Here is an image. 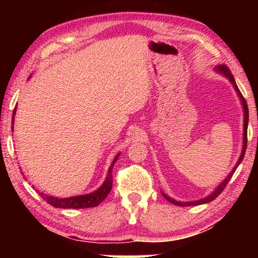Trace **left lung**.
<instances>
[{
    "label": "left lung",
    "mask_w": 258,
    "mask_h": 258,
    "mask_svg": "<svg viewBox=\"0 0 258 258\" xmlns=\"http://www.w3.org/2000/svg\"><path fill=\"white\" fill-rule=\"evenodd\" d=\"M215 69H216V72H218L220 74H222V75L225 76L229 81H230V82L232 83V86H234V88H235V90L237 91V95L239 96V98H241V101H242L243 111H244V133H243V148H242V153H241V156H239V158H238L237 163H236V165L234 167V169H232V171L230 172V174L228 175V177L225 178L224 181L222 182L221 184L218 185L216 189L214 190V192H211L209 196L204 197V199H202V200L194 201V202H178V201L172 200V199H170V197H169V196L165 195V194L162 192V195L164 196V199H165V200L169 201V202L172 203V204H176V206H181V207L199 206V204L208 203V202H211V201H214L215 199H216V197H217L218 195H220V194H221L222 191H223L225 186H227L228 182L230 181V178L232 177V175H234L235 170H236V169H237V167L239 165V163H241V162H242L243 157H244V154H245V150H246V141H248V140H246V133H248V122H249V110H248V104H246V102H245V100H244V97H243V95L241 94V91H239L238 87H237V84H236V82H235L234 76H232V74H231V72H230V69H229L228 67H227V66H224V64H222V66H217L216 68H215Z\"/></svg>",
    "instance_id": "1"
}]
</instances>
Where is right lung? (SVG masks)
Listing matches in <instances>:
<instances>
[{"label": "right lung", "instance_id": "obj_1", "mask_svg": "<svg viewBox=\"0 0 258 258\" xmlns=\"http://www.w3.org/2000/svg\"><path fill=\"white\" fill-rule=\"evenodd\" d=\"M16 108L14 109L13 112V118H12V124H14V116H15ZM14 126H12L13 130ZM119 154L116 155V157L112 161L108 170L107 178L103 184H102L100 188H98L96 191L87 194V195H81V196H73V197H67V199H58V197L49 196L45 195L43 192H38L41 195L42 199L50 204V206L55 208H63V209H83V208H91V207H97L102 201H103L105 197L109 195L110 192L111 186H112V168H114V164L117 161Z\"/></svg>", "mask_w": 258, "mask_h": 258}]
</instances>
